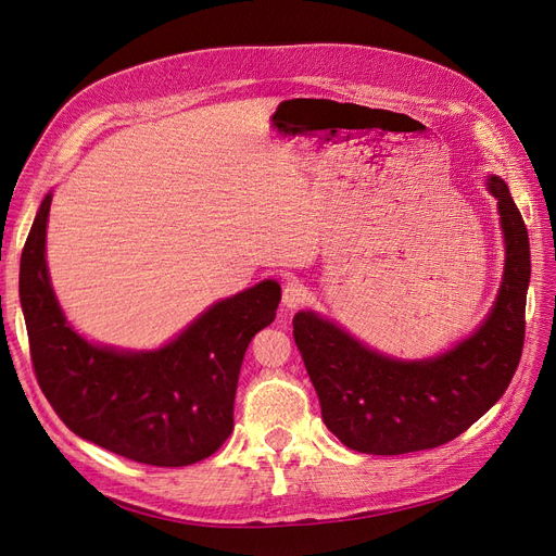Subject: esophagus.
<instances>
[{
	"label": "esophagus",
	"mask_w": 556,
	"mask_h": 556,
	"mask_svg": "<svg viewBox=\"0 0 556 556\" xmlns=\"http://www.w3.org/2000/svg\"><path fill=\"white\" fill-rule=\"evenodd\" d=\"M281 300H283L286 308H300L308 300L306 286L300 283V281H288L283 286V298Z\"/></svg>",
	"instance_id": "1"
}]
</instances>
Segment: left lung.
I'll use <instances>...</instances> for the list:
<instances>
[{
  "label": "left lung",
  "instance_id": "1",
  "mask_svg": "<svg viewBox=\"0 0 556 556\" xmlns=\"http://www.w3.org/2000/svg\"><path fill=\"white\" fill-rule=\"evenodd\" d=\"M504 231L497 300L470 338L425 361H400L358 343L345 329L300 311L293 336L318 393L323 420L343 445L366 454H406L454 441L504 395L522 354L532 261L509 186L489 177Z\"/></svg>",
  "mask_w": 556,
  "mask_h": 556
}]
</instances>
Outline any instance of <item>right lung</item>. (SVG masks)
<instances>
[{
    "instance_id": "1",
    "label": "right lung",
    "mask_w": 556,
    "mask_h": 556,
    "mask_svg": "<svg viewBox=\"0 0 556 556\" xmlns=\"http://www.w3.org/2000/svg\"><path fill=\"white\" fill-rule=\"evenodd\" d=\"M42 200L20 258V302L40 391L77 437L138 464L179 468L211 456L233 429L243 356L275 320L277 281L213 304L154 352L92 345L65 323L45 261Z\"/></svg>"
}]
</instances>
